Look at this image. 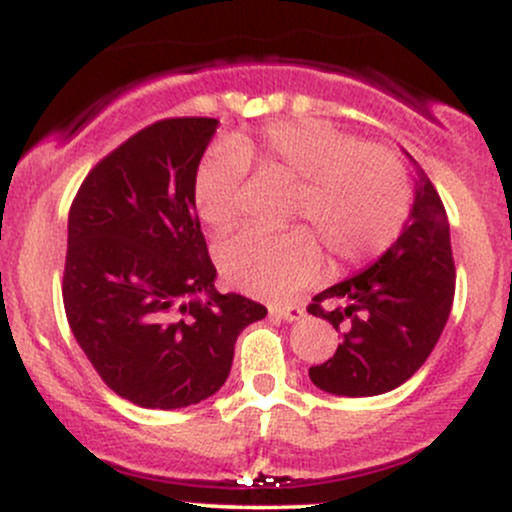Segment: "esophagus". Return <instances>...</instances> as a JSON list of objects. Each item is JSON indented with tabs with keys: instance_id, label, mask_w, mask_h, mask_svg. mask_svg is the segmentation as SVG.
Instances as JSON below:
<instances>
[{
	"instance_id": "obj_1",
	"label": "esophagus",
	"mask_w": 512,
	"mask_h": 512,
	"mask_svg": "<svg viewBox=\"0 0 512 512\" xmlns=\"http://www.w3.org/2000/svg\"><path fill=\"white\" fill-rule=\"evenodd\" d=\"M272 315L281 317V320H286V322H296L305 315V310H303V305H279V308H272Z\"/></svg>"
}]
</instances>
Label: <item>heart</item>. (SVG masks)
Here are the masks:
<instances>
[{
  "instance_id": "obj_1",
  "label": "heart",
  "mask_w": 512,
  "mask_h": 512,
  "mask_svg": "<svg viewBox=\"0 0 512 512\" xmlns=\"http://www.w3.org/2000/svg\"><path fill=\"white\" fill-rule=\"evenodd\" d=\"M248 168L298 182L291 219L308 223L339 267L383 255L409 219L411 180L390 149L363 144L325 120H281L257 137H233L202 161L195 207L211 231L240 221ZM219 264L252 296L289 298L322 274V250L305 228L276 236L250 231L219 245Z\"/></svg>"
}]
</instances>
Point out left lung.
<instances>
[{"label": "left lung", "instance_id": "8db88e82", "mask_svg": "<svg viewBox=\"0 0 512 512\" xmlns=\"http://www.w3.org/2000/svg\"><path fill=\"white\" fill-rule=\"evenodd\" d=\"M407 154V151H404ZM402 233L368 269L317 293L308 313L342 332L330 361L308 370L339 397L383 395L407 383L431 356L455 298L450 223L424 168Z\"/></svg>", "mask_w": 512, "mask_h": 512}]
</instances>
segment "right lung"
<instances>
[{"label":"right lung","mask_w":512,"mask_h":512,"mask_svg":"<svg viewBox=\"0 0 512 512\" xmlns=\"http://www.w3.org/2000/svg\"><path fill=\"white\" fill-rule=\"evenodd\" d=\"M214 117L144 127L86 175L69 209L62 298L103 383L146 409L221 390L238 334L267 308L214 289L195 207Z\"/></svg>","instance_id":"1"}]
</instances>
